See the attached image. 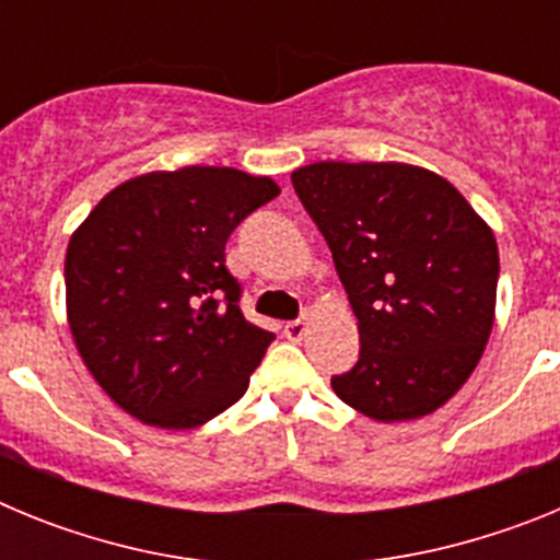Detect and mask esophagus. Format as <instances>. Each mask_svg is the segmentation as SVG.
Here are the masks:
<instances>
[{"label": "esophagus", "mask_w": 560, "mask_h": 560, "mask_svg": "<svg viewBox=\"0 0 560 560\" xmlns=\"http://www.w3.org/2000/svg\"><path fill=\"white\" fill-rule=\"evenodd\" d=\"M305 330H308V325H305L303 319H294V323L283 325V336L289 341H300L305 336Z\"/></svg>", "instance_id": "esophagus-1"}]
</instances>
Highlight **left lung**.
<instances>
[{
  "mask_svg": "<svg viewBox=\"0 0 560 560\" xmlns=\"http://www.w3.org/2000/svg\"><path fill=\"white\" fill-rule=\"evenodd\" d=\"M291 185L359 319V361L330 378L334 393L381 423L443 407L493 328L491 226L452 182L404 162H314Z\"/></svg>",
  "mask_w": 560,
  "mask_h": 560,
  "instance_id": "obj_1",
  "label": "left lung"
}]
</instances>
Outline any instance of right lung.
Masks as SVG:
<instances>
[{"label":"right lung","mask_w":560,"mask_h":560,"mask_svg":"<svg viewBox=\"0 0 560 560\" xmlns=\"http://www.w3.org/2000/svg\"><path fill=\"white\" fill-rule=\"evenodd\" d=\"M275 196L269 176L235 167L142 173L69 237V330L117 407L148 427L196 429L246 393L275 334L241 314L224 246Z\"/></svg>","instance_id":"obj_1"}]
</instances>
